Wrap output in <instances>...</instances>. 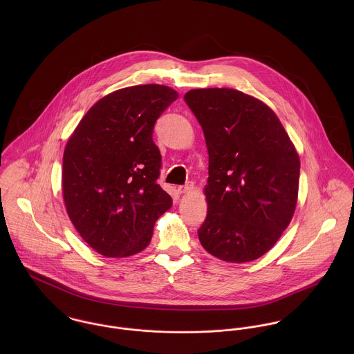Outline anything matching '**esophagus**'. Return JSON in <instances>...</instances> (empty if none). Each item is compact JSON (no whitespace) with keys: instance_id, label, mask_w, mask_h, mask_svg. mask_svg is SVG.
<instances>
[{"instance_id":"34e87169","label":"esophagus","mask_w":354,"mask_h":354,"mask_svg":"<svg viewBox=\"0 0 354 354\" xmlns=\"http://www.w3.org/2000/svg\"><path fill=\"white\" fill-rule=\"evenodd\" d=\"M194 189V184L192 183H187L185 185H180L178 187V192L180 194H188V192H191Z\"/></svg>"}]
</instances>
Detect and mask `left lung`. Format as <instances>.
<instances>
[{"label":"left lung","instance_id":"left-lung-1","mask_svg":"<svg viewBox=\"0 0 354 354\" xmlns=\"http://www.w3.org/2000/svg\"><path fill=\"white\" fill-rule=\"evenodd\" d=\"M184 101L208 151L207 216L198 230L212 256L245 263L268 252L289 226L300 158L275 113L232 88L191 90Z\"/></svg>","mask_w":354,"mask_h":354}]
</instances>
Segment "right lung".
I'll return each mask as SVG.
<instances>
[{
    "label": "right lung",
    "mask_w": 354,
    "mask_h": 354,
    "mask_svg": "<svg viewBox=\"0 0 354 354\" xmlns=\"http://www.w3.org/2000/svg\"><path fill=\"white\" fill-rule=\"evenodd\" d=\"M177 98L173 88L160 84L114 91L87 111L66 143V211L83 240L103 256L143 251L156 219L171 207L156 181L162 156L152 132Z\"/></svg>",
    "instance_id": "1"
}]
</instances>
